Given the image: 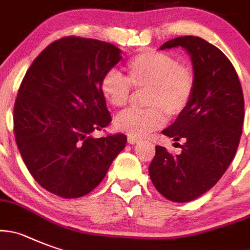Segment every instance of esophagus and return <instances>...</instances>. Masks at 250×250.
Here are the masks:
<instances>
[{"instance_id": "esophagus-1", "label": "esophagus", "mask_w": 250, "mask_h": 250, "mask_svg": "<svg viewBox=\"0 0 250 250\" xmlns=\"http://www.w3.org/2000/svg\"><path fill=\"white\" fill-rule=\"evenodd\" d=\"M141 140H139V139H135V137H127V143L130 144V145H135V144H139Z\"/></svg>"}]
</instances>
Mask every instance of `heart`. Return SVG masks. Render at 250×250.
Instances as JSON below:
<instances>
[{"label": "heart", "mask_w": 250, "mask_h": 250, "mask_svg": "<svg viewBox=\"0 0 250 250\" xmlns=\"http://www.w3.org/2000/svg\"><path fill=\"white\" fill-rule=\"evenodd\" d=\"M126 78L109 70L100 80V91L113 107L126 106L131 99V88L144 91V110H130L119 115L115 127L130 137H144L160 129L166 115H182L194 93V75L180 65L170 54L159 50H144L125 64Z\"/></svg>", "instance_id": "obj_1"}]
</instances>
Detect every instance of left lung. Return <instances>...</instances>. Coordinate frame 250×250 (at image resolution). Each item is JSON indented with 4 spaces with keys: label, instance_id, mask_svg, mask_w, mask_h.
<instances>
[{
    "label": "left lung",
    "instance_id": "8db88e82",
    "mask_svg": "<svg viewBox=\"0 0 250 250\" xmlns=\"http://www.w3.org/2000/svg\"><path fill=\"white\" fill-rule=\"evenodd\" d=\"M176 47L191 57L194 93L186 111L162 134L173 141L183 139L185 144L175 156L156 146L148 173L162 196L183 203L212 188L234 159L243 127L244 98L237 72L222 50L194 36L178 37L160 49Z\"/></svg>",
    "mask_w": 250,
    "mask_h": 250
}]
</instances>
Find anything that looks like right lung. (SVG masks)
<instances>
[{"instance_id":"obj_1","label":"right lung","mask_w":250,"mask_h":250,"mask_svg":"<svg viewBox=\"0 0 250 250\" xmlns=\"http://www.w3.org/2000/svg\"><path fill=\"white\" fill-rule=\"evenodd\" d=\"M110 43L65 37L33 61L18 89L15 137L34 180L50 193L93 191L126 145L123 134L94 137L111 121L100 80L121 59Z\"/></svg>"}]
</instances>
